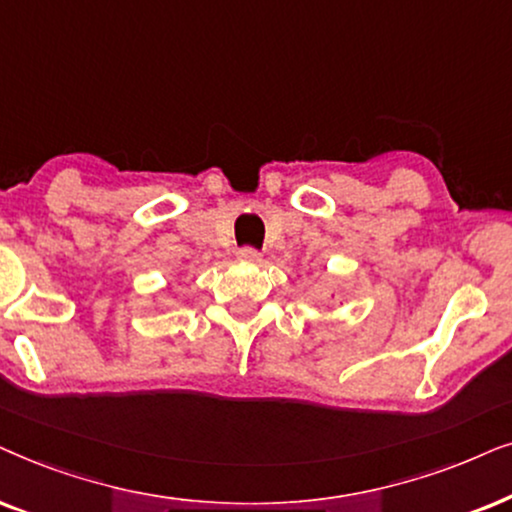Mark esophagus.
Masks as SVG:
<instances>
[{
  "instance_id": "34e87169",
  "label": "esophagus",
  "mask_w": 512,
  "mask_h": 512,
  "mask_svg": "<svg viewBox=\"0 0 512 512\" xmlns=\"http://www.w3.org/2000/svg\"><path fill=\"white\" fill-rule=\"evenodd\" d=\"M238 260H241V262H260L262 255L255 248H241V250H238Z\"/></svg>"
}]
</instances>
